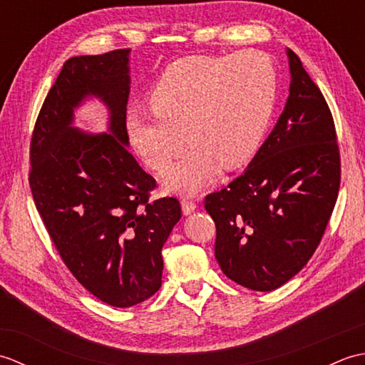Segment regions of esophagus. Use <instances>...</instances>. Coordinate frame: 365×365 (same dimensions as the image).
<instances>
[{
  "mask_svg": "<svg viewBox=\"0 0 365 365\" xmlns=\"http://www.w3.org/2000/svg\"><path fill=\"white\" fill-rule=\"evenodd\" d=\"M195 210H196V204L192 202V200H188V199H183L182 200V212H183V215L188 216Z\"/></svg>",
  "mask_w": 365,
  "mask_h": 365,
  "instance_id": "esophagus-1",
  "label": "esophagus"
}]
</instances>
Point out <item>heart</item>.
Instances as JSON below:
<instances>
[{
    "label": "heart",
    "mask_w": 365,
    "mask_h": 365,
    "mask_svg": "<svg viewBox=\"0 0 365 365\" xmlns=\"http://www.w3.org/2000/svg\"><path fill=\"white\" fill-rule=\"evenodd\" d=\"M277 75L259 51L190 56L165 68L149 94L152 110L131 108L125 128L131 145L168 191L196 195L221 166L234 169L259 150L273 118Z\"/></svg>",
    "instance_id": "1"
}]
</instances>
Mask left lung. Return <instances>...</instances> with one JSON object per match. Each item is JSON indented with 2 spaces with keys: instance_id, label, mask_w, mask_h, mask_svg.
Listing matches in <instances>:
<instances>
[{
  "instance_id": "8db88e82",
  "label": "left lung",
  "mask_w": 365,
  "mask_h": 365,
  "mask_svg": "<svg viewBox=\"0 0 365 365\" xmlns=\"http://www.w3.org/2000/svg\"><path fill=\"white\" fill-rule=\"evenodd\" d=\"M285 53L290 89L277 123L245 173L204 202L222 273L257 292L279 289L312 257L340 187L327 100L297 54Z\"/></svg>"
}]
</instances>
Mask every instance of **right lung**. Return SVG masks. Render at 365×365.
<instances>
[{"instance_id": "add662e5", "label": "right lung", "mask_w": 365, "mask_h": 365, "mask_svg": "<svg viewBox=\"0 0 365 365\" xmlns=\"http://www.w3.org/2000/svg\"><path fill=\"white\" fill-rule=\"evenodd\" d=\"M130 83V50L71 58L31 139L29 185L45 227L78 282L114 307L158 292L163 245L182 218L175 197L149 202L155 178L127 149ZM89 98L108 111L103 134L74 125Z\"/></svg>"}]
</instances>
